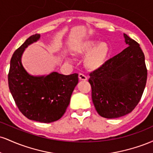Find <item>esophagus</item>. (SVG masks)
Returning <instances> with one entry per match:
<instances>
[{
    "instance_id": "1",
    "label": "esophagus",
    "mask_w": 153,
    "mask_h": 153,
    "mask_svg": "<svg viewBox=\"0 0 153 153\" xmlns=\"http://www.w3.org/2000/svg\"><path fill=\"white\" fill-rule=\"evenodd\" d=\"M78 78L80 79V80H83V81H85V80H88V78L86 76H85V75L82 74V73H80V74L78 75Z\"/></svg>"
}]
</instances>
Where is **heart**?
<instances>
[{"instance_id": "obj_1", "label": "heart", "mask_w": 153, "mask_h": 153, "mask_svg": "<svg viewBox=\"0 0 153 153\" xmlns=\"http://www.w3.org/2000/svg\"><path fill=\"white\" fill-rule=\"evenodd\" d=\"M73 52L79 56L86 54L84 65L90 71H97L104 65L110 56L111 48L106 42H100L88 39L77 43L73 47Z\"/></svg>"}]
</instances>
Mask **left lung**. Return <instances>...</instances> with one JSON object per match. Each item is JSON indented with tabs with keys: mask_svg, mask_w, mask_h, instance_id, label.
Masks as SVG:
<instances>
[{
	"mask_svg": "<svg viewBox=\"0 0 153 153\" xmlns=\"http://www.w3.org/2000/svg\"><path fill=\"white\" fill-rule=\"evenodd\" d=\"M127 47L90 74L92 101L106 119L127 115L141 99L147 82L145 55L140 45L124 34Z\"/></svg>",
	"mask_w": 153,
	"mask_h": 153,
	"instance_id": "obj_1",
	"label": "left lung"
}]
</instances>
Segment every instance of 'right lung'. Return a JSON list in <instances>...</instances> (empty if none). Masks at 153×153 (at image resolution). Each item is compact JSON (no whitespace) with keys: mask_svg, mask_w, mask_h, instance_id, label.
I'll use <instances>...</instances> for the list:
<instances>
[{"mask_svg":"<svg viewBox=\"0 0 153 153\" xmlns=\"http://www.w3.org/2000/svg\"><path fill=\"white\" fill-rule=\"evenodd\" d=\"M39 39L40 34L32 35L14 52L10 62L8 87L16 104L26 117L50 123L58 120L65 112L78 82V74H29L23 66L22 55L28 46Z\"/></svg>","mask_w":153,"mask_h":153,"instance_id":"add662e5","label":"right lung"}]
</instances>
